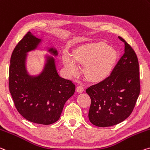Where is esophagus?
<instances>
[{"label": "esophagus", "mask_w": 150, "mask_h": 150, "mask_svg": "<svg viewBox=\"0 0 150 150\" xmlns=\"http://www.w3.org/2000/svg\"><path fill=\"white\" fill-rule=\"evenodd\" d=\"M76 90H77V91L78 93H81L83 92L84 89H83V87L82 86H81V85H79V86L77 87V89H76Z\"/></svg>", "instance_id": "obj_1"}]
</instances>
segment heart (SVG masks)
<instances>
[{"label":"heart","instance_id":"1","mask_svg":"<svg viewBox=\"0 0 150 150\" xmlns=\"http://www.w3.org/2000/svg\"><path fill=\"white\" fill-rule=\"evenodd\" d=\"M117 52L104 43H97L81 47L76 51L75 57L68 53L63 56V65L71 75L79 73L77 63L85 66V75L91 81L103 79L112 70L117 59Z\"/></svg>","mask_w":150,"mask_h":150}]
</instances>
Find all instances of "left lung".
Listing matches in <instances>:
<instances>
[{
	"instance_id": "obj_1",
	"label": "left lung",
	"mask_w": 150,
	"mask_h": 150,
	"mask_svg": "<svg viewBox=\"0 0 150 150\" xmlns=\"http://www.w3.org/2000/svg\"><path fill=\"white\" fill-rule=\"evenodd\" d=\"M124 53L111 75L86 89L91 103L89 120L98 127L117 125L132 113L140 93L138 59L134 49L122 37Z\"/></svg>"
}]
</instances>
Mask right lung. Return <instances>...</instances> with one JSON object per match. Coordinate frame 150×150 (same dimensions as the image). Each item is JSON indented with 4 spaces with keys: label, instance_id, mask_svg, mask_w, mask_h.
<instances>
[{
    "label": "right lung",
    "instance_id": "obj_1",
    "mask_svg": "<svg viewBox=\"0 0 150 150\" xmlns=\"http://www.w3.org/2000/svg\"><path fill=\"white\" fill-rule=\"evenodd\" d=\"M41 42V39L28 32L16 45L11 57L8 86L16 108L24 118L38 124L50 125L60 117L65 102L74 94L75 85L59 75L53 57H46L39 75L28 74L27 53L36 49ZM48 51L57 56L56 49L49 48Z\"/></svg>",
    "mask_w": 150,
    "mask_h": 150
}]
</instances>
